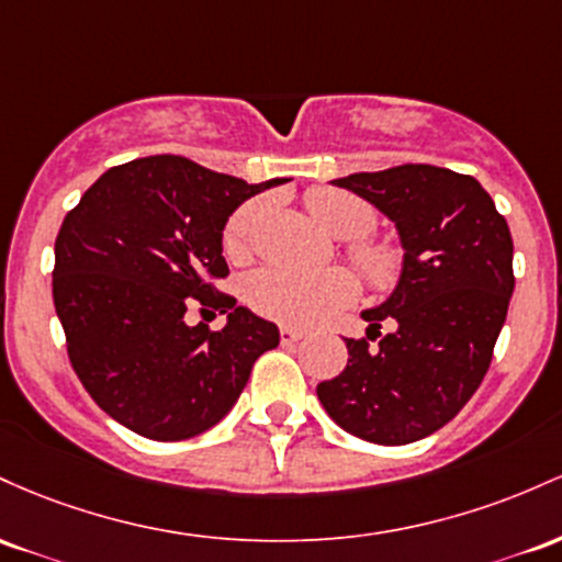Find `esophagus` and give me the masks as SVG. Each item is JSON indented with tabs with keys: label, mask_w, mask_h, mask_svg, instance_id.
I'll use <instances>...</instances> for the list:
<instances>
[{
	"label": "esophagus",
	"mask_w": 562,
	"mask_h": 562,
	"mask_svg": "<svg viewBox=\"0 0 562 562\" xmlns=\"http://www.w3.org/2000/svg\"><path fill=\"white\" fill-rule=\"evenodd\" d=\"M281 342L283 345H292V342H300L302 337H305V331L302 329H292V326H281Z\"/></svg>",
	"instance_id": "34e87169"
}]
</instances>
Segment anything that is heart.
<instances>
[{
    "label": "heart",
    "mask_w": 562,
    "mask_h": 562,
    "mask_svg": "<svg viewBox=\"0 0 562 562\" xmlns=\"http://www.w3.org/2000/svg\"><path fill=\"white\" fill-rule=\"evenodd\" d=\"M307 210L326 231L348 238V260L361 279L374 289H390L401 276V255L387 244L366 238L374 231L376 214L363 199L345 191L307 193ZM260 217V201H247L231 214L223 231V249L231 260H244L249 238ZM356 297V281L348 270L329 268L300 273V270L262 268L244 283V300L255 313L289 326H313L331 318Z\"/></svg>",
    "instance_id": "b5f03b06"
}]
</instances>
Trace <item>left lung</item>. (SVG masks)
Returning a JSON list of instances; mask_svg holds the SVG:
<instances>
[{
  "label": "left lung",
  "mask_w": 562,
  "mask_h": 562,
  "mask_svg": "<svg viewBox=\"0 0 562 562\" xmlns=\"http://www.w3.org/2000/svg\"><path fill=\"white\" fill-rule=\"evenodd\" d=\"M398 228L403 270L348 366L315 387L342 430L380 446L427 438L481 387L515 289L513 236L470 175L401 164L334 180ZM391 326L387 335L379 329Z\"/></svg>",
  "instance_id": "1"
}]
</instances>
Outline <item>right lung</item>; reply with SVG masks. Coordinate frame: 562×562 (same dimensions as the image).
I'll return each mask as SVG.
<instances>
[{
	"instance_id": "right-lung-1",
	"label": "right lung",
	"mask_w": 562,
	"mask_h": 562,
	"mask_svg": "<svg viewBox=\"0 0 562 562\" xmlns=\"http://www.w3.org/2000/svg\"><path fill=\"white\" fill-rule=\"evenodd\" d=\"M286 182L212 172L182 156L111 167L63 220L53 300L68 358L92 401L150 440L210 430L247 387L251 366L279 345V326L236 305L223 231L238 204ZM199 304L229 313L212 333L184 321Z\"/></svg>"
}]
</instances>
